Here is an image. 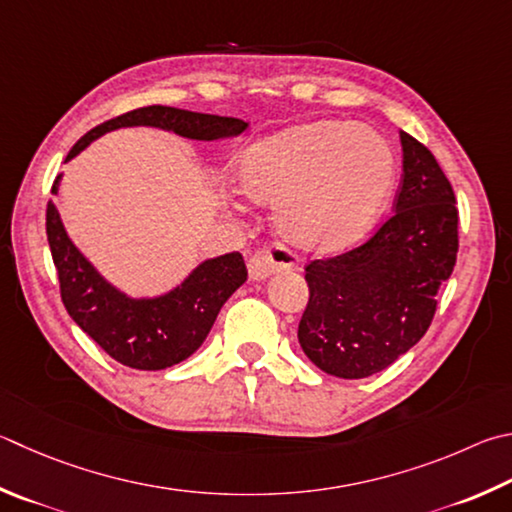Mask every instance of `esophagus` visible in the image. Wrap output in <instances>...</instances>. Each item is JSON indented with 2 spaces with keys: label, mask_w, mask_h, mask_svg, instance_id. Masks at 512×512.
<instances>
[{
  "label": "esophagus",
  "mask_w": 512,
  "mask_h": 512,
  "mask_svg": "<svg viewBox=\"0 0 512 512\" xmlns=\"http://www.w3.org/2000/svg\"><path fill=\"white\" fill-rule=\"evenodd\" d=\"M297 255L293 250H288L282 244H273L268 248L257 250V253L248 259V275L250 280H266L280 271H288V268H295Z\"/></svg>",
  "instance_id": "1"
}]
</instances>
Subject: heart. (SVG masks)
Segmentation results:
<instances>
[{
    "label": "heart",
    "instance_id": "1",
    "mask_svg": "<svg viewBox=\"0 0 512 512\" xmlns=\"http://www.w3.org/2000/svg\"><path fill=\"white\" fill-rule=\"evenodd\" d=\"M394 152L367 125L320 120L250 145L237 181L250 199L277 203L282 235L311 253H340L367 237L394 188Z\"/></svg>",
    "mask_w": 512,
    "mask_h": 512
}]
</instances>
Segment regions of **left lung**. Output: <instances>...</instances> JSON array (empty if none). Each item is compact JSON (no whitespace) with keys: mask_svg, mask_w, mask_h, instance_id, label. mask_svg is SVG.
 I'll use <instances>...</instances> for the list:
<instances>
[{"mask_svg":"<svg viewBox=\"0 0 512 512\" xmlns=\"http://www.w3.org/2000/svg\"><path fill=\"white\" fill-rule=\"evenodd\" d=\"M401 145L394 215L362 246L306 264L309 304L297 340L331 376L367 378L410 351L457 264L459 212L448 176L414 136L401 132Z\"/></svg>","mask_w":512,"mask_h":512,"instance_id":"left-lung-1","label":"left lung"}]
</instances>
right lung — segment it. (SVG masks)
I'll return each instance as SVG.
<instances>
[{
  "mask_svg": "<svg viewBox=\"0 0 512 512\" xmlns=\"http://www.w3.org/2000/svg\"><path fill=\"white\" fill-rule=\"evenodd\" d=\"M120 127H159L192 141H221L239 136L248 123L165 105L141 107L91 129L71 147L64 163ZM60 179L62 174L53 183V194H58ZM46 237L58 268L64 309L111 358L132 369L159 371L190 358L208 338L221 306L248 277L241 253H226L201 262L172 291L129 297L107 282L76 248L53 201L46 206Z\"/></svg>",
  "mask_w": 512,
  "mask_h": 512,
  "instance_id": "right-lung-1",
  "label": "right lung"
}]
</instances>
